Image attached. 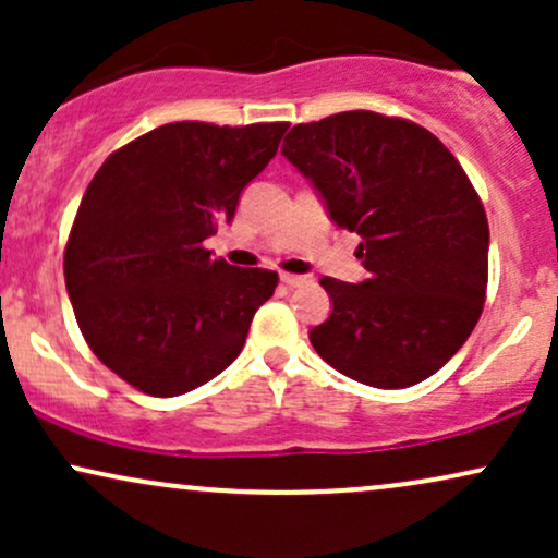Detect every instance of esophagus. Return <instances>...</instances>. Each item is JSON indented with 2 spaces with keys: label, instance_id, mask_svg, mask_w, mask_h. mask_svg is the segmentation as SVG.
<instances>
[{
  "label": "esophagus",
  "instance_id": "34e87169",
  "mask_svg": "<svg viewBox=\"0 0 558 558\" xmlns=\"http://www.w3.org/2000/svg\"><path fill=\"white\" fill-rule=\"evenodd\" d=\"M280 280H283L288 288H301V286H310L312 283L310 275H288V272H283V275H280Z\"/></svg>",
  "mask_w": 558,
  "mask_h": 558
}]
</instances>
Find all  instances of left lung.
<instances>
[{
  "label": "left lung",
  "mask_w": 558,
  "mask_h": 558,
  "mask_svg": "<svg viewBox=\"0 0 558 558\" xmlns=\"http://www.w3.org/2000/svg\"><path fill=\"white\" fill-rule=\"evenodd\" d=\"M280 151L362 239V283L319 280L332 312L310 330L317 354L373 388L438 373L488 286V217L462 165L422 125L367 110L293 125Z\"/></svg>",
  "instance_id": "obj_1"
}]
</instances>
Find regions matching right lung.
Returning a JSON list of instances; mask_svg holds the SVG:
<instances>
[{
	"instance_id": "obj_1",
	"label": "right lung",
	"mask_w": 558,
	"mask_h": 558,
	"mask_svg": "<svg viewBox=\"0 0 558 558\" xmlns=\"http://www.w3.org/2000/svg\"><path fill=\"white\" fill-rule=\"evenodd\" d=\"M288 123L159 125L105 159L65 246V286L101 364L149 396L220 375L278 272L228 265L204 239L230 222Z\"/></svg>"
}]
</instances>
